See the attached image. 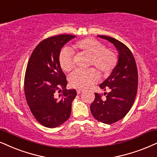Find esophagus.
<instances>
[{
  "instance_id": "obj_1",
  "label": "esophagus",
  "mask_w": 157,
  "mask_h": 157,
  "mask_svg": "<svg viewBox=\"0 0 157 157\" xmlns=\"http://www.w3.org/2000/svg\"><path fill=\"white\" fill-rule=\"evenodd\" d=\"M82 92H83V90H77V94H82Z\"/></svg>"
}]
</instances>
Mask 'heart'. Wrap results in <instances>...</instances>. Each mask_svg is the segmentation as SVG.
I'll return each instance as SVG.
<instances>
[{
	"mask_svg": "<svg viewBox=\"0 0 157 157\" xmlns=\"http://www.w3.org/2000/svg\"><path fill=\"white\" fill-rule=\"evenodd\" d=\"M75 49L91 57V65H94L103 75L111 73L117 64V56L105 46L93 38H85L75 44ZM59 65L65 72H69L74 67L73 52L65 48L59 56ZM99 75L93 69L87 71H75L70 75L69 82L71 86L78 90H87L97 83Z\"/></svg>",
	"mask_w": 157,
	"mask_h": 157,
	"instance_id": "b5f03b06",
	"label": "heart"
}]
</instances>
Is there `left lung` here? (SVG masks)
<instances>
[{
	"mask_svg": "<svg viewBox=\"0 0 157 157\" xmlns=\"http://www.w3.org/2000/svg\"><path fill=\"white\" fill-rule=\"evenodd\" d=\"M98 37L107 40L118 52V61L111 75L100 84L105 98L94 93L95 99L91 104L90 111L94 119L107 124L119 121L128 113L133 105L138 90V69L132 52L124 44L106 36Z\"/></svg>",
	"mask_w": 157,
	"mask_h": 157,
	"instance_id": "1",
	"label": "left lung"
}]
</instances>
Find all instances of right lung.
Instances as JSON below:
<instances>
[{"mask_svg": "<svg viewBox=\"0 0 157 157\" xmlns=\"http://www.w3.org/2000/svg\"><path fill=\"white\" fill-rule=\"evenodd\" d=\"M75 38L59 35L42 40L29 59L25 76V94L36 120L44 127L55 128L69 119L75 90H67L65 75L59 65L61 49ZM62 92L59 98L55 97Z\"/></svg>", "mask_w": 157, "mask_h": 157, "instance_id": "add662e5", "label": "right lung"}]
</instances>
